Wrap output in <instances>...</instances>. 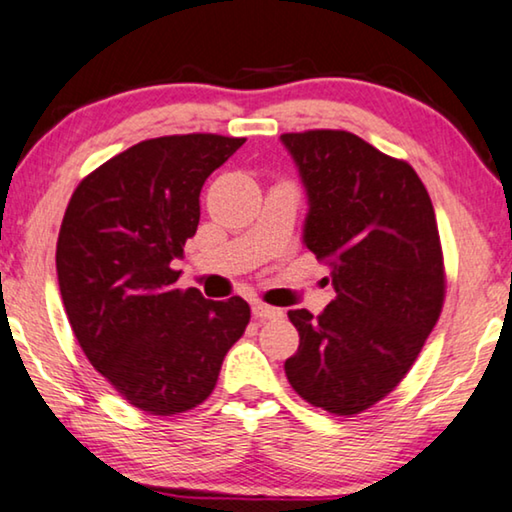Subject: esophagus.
Returning <instances> with one entry per match:
<instances>
[{"mask_svg": "<svg viewBox=\"0 0 512 512\" xmlns=\"http://www.w3.org/2000/svg\"><path fill=\"white\" fill-rule=\"evenodd\" d=\"M253 315H255L257 319H276V317L282 315V312H280V308H273V305L253 303Z\"/></svg>", "mask_w": 512, "mask_h": 512, "instance_id": "obj_1", "label": "esophagus"}]
</instances>
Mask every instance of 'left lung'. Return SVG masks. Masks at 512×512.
Returning <instances> with one entry per match:
<instances>
[{"mask_svg": "<svg viewBox=\"0 0 512 512\" xmlns=\"http://www.w3.org/2000/svg\"><path fill=\"white\" fill-rule=\"evenodd\" d=\"M280 140L308 193L303 241L335 289L322 315L287 312L301 342L285 375L312 407L354 416L400 384L444 308L437 218L414 167L354 133Z\"/></svg>", "mask_w": 512, "mask_h": 512, "instance_id": "left-lung-1", "label": "left lung"}]
</instances>
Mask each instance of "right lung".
Segmentation results:
<instances>
[{
	"label": "right lung",
	"mask_w": 512,
	"mask_h": 512,
	"mask_svg": "<svg viewBox=\"0 0 512 512\" xmlns=\"http://www.w3.org/2000/svg\"><path fill=\"white\" fill-rule=\"evenodd\" d=\"M246 137L144 140L75 188L57 239L68 322L89 363L121 398L154 416L209 398L225 354L250 322L241 296L177 289L170 262L200 223V190Z\"/></svg>",
	"instance_id": "right-lung-1"
}]
</instances>
